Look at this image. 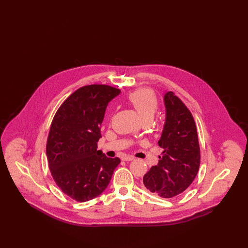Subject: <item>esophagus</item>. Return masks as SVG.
I'll list each match as a JSON object with an SVG mask.
<instances>
[{
  "instance_id": "34e87169",
  "label": "esophagus",
  "mask_w": 248,
  "mask_h": 248,
  "mask_svg": "<svg viewBox=\"0 0 248 248\" xmlns=\"http://www.w3.org/2000/svg\"><path fill=\"white\" fill-rule=\"evenodd\" d=\"M123 160H124V161H126V162L134 161V160H135V157H133V156H124V157H123Z\"/></svg>"
}]
</instances>
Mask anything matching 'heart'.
<instances>
[{
	"mask_svg": "<svg viewBox=\"0 0 248 248\" xmlns=\"http://www.w3.org/2000/svg\"><path fill=\"white\" fill-rule=\"evenodd\" d=\"M128 101L140 117L144 119H153L158 108V102L155 94L148 89H140L130 93Z\"/></svg>",
	"mask_w": 248,
	"mask_h": 248,
	"instance_id": "obj_1",
	"label": "heart"
}]
</instances>
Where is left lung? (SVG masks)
<instances>
[{"instance_id": "obj_1", "label": "left lung", "mask_w": 248, "mask_h": 248, "mask_svg": "<svg viewBox=\"0 0 248 248\" xmlns=\"http://www.w3.org/2000/svg\"><path fill=\"white\" fill-rule=\"evenodd\" d=\"M165 122L158 145L164 149L158 165L143 177L144 188L163 198L182 193L196 177L200 147L193 117L173 92L164 96Z\"/></svg>"}]
</instances>
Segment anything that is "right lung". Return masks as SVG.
<instances>
[{
	"label": "right lung",
	"mask_w": 248,
	"mask_h": 248,
	"mask_svg": "<svg viewBox=\"0 0 248 248\" xmlns=\"http://www.w3.org/2000/svg\"><path fill=\"white\" fill-rule=\"evenodd\" d=\"M121 91L105 84L79 88L59 107L46 144L51 175L60 189L77 202H87L106 189L118 157L97 151L107 106Z\"/></svg>",
	"instance_id": "1"
}]
</instances>
